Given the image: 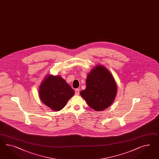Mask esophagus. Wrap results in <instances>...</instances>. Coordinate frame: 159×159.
I'll list each match as a JSON object with an SVG mask.
<instances>
[{
  "instance_id": "obj_1",
  "label": "esophagus",
  "mask_w": 159,
  "mask_h": 159,
  "mask_svg": "<svg viewBox=\"0 0 159 159\" xmlns=\"http://www.w3.org/2000/svg\"><path fill=\"white\" fill-rule=\"evenodd\" d=\"M79 93H80V90L79 89H77L75 90V95H79Z\"/></svg>"
}]
</instances>
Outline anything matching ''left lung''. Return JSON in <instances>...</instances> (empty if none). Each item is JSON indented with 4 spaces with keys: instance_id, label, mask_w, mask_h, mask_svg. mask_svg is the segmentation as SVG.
<instances>
[{
    "instance_id": "left-lung-1",
    "label": "left lung",
    "mask_w": 159,
    "mask_h": 159,
    "mask_svg": "<svg viewBox=\"0 0 159 159\" xmlns=\"http://www.w3.org/2000/svg\"><path fill=\"white\" fill-rule=\"evenodd\" d=\"M117 91V84L111 73L103 65H98L88 73L86 89L80 94L90 107L101 111L112 105Z\"/></svg>"
}]
</instances>
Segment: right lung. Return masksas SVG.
<instances>
[{
  "label": "right lung",
  "instance_id": "obj_1",
  "mask_svg": "<svg viewBox=\"0 0 159 159\" xmlns=\"http://www.w3.org/2000/svg\"><path fill=\"white\" fill-rule=\"evenodd\" d=\"M74 94L73 89L60 76L47 75L39 86L40 100L54 111L63 109Z\"/></svg>",
  "mask_w": 159,
  "mask_h": 159
}]
</instances>
